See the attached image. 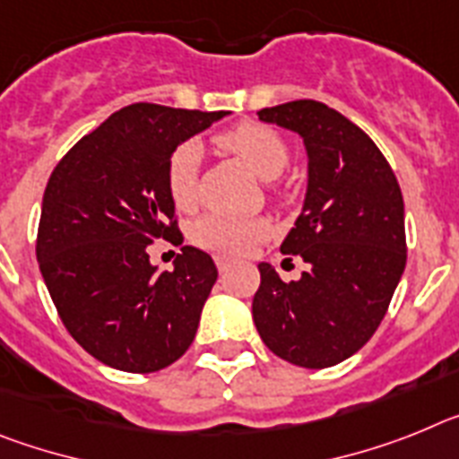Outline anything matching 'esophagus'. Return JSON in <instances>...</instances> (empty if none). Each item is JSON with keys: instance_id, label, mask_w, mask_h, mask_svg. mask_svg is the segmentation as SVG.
<instances>
[{"instance_id": "esophagus-1", "label": "esophagus", "mask_w": 459, "mask_h": 459, "mask_svg": "<svg viewBox=\"0 0 459 459\" xmlns=\"http://www.w3.org/2000/svg\"><path fill=\"white\" fill-rule=\"evenodd\" d=\"M214 261H217V268H219V273L224 274V273H229V268H230V261L229 258H221V256H217L214 258Z\"/></svg>"}]
</instances>
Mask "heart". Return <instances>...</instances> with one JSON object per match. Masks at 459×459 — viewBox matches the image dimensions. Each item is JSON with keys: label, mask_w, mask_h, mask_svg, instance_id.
Masks as SVG:
<instances>
[{"label": "heart", "mask_w": 459, "mask_h": 459, "mask_svg": "<svg viewBox=\"0 0 459 459\" xmlns=\"http://www.w3.org/2000/svg\"><path fill=\"white\" fill-rule=\"evenodd\" d=\"M217 145L233 154L256 178L270 182L284 173L289 166V145L274 129L256 122H245L235 129L217 135ZM198 163H201V147L196 143H182L169 159L166 166V186L170 201L178 210L186 212L198 203ZM270 224L265 219H229L219 214H205L191 226V242L205 252L217 256H242L265 240Z\"/></svg>", "instance_id": "heart-1"}]
</instances>
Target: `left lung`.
I'll return each mask as SVG.
<instances>
[{"mask_svg": "<svg viewBox=\"0 0 459 459\" xmlns=\"http://www.w3.org/2000/svg\"><path fill=\"white\" fill-rule=\"evenodd\" d=\"M258 119L305 143V203L281 254L300 256L309 270L286 284L261 263L254 324L281 360L333 368L377 333L404 273L400 185L372 138L325 103L289 101L258 110Z\"/></svg>", "mask_w": 459, "mask_h": 459, "instance_id": "1", "label": "left lung"}]
</instances>
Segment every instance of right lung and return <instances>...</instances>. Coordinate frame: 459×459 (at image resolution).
I'll return each instance as SVG.
<instances>
[{
  "label": "right lung",
  "instance_id": "right-lung-1",
  "mask_svg": "<svg viewBox=\"0 0 459 459\" xmlns=\"http://www.w3.org/2000/svg\"><path fill=\"white\" fill-rule=\"evenodd\" d=\"M226 115L134 103L82 135L48 180L39 268L71 337L108 368L159 372L196 337L217 281L212 256L185 245L169 273L147 245L182 238L166 186L170 154Z\"/></svg>",
  "mask_w": 459,
  "mask_h": 459
}]
</instances>
